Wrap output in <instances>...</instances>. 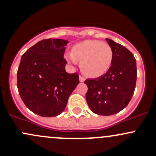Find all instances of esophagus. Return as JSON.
I'll return each mask as SVG.
<instances>
[{
    "label": "esophagus",
    "instance_id": "1",
    "mask_svg": "<svg viewBox=\"0 0 156 156\" xmlns=\"http://www.w3.org/2000/svg\"><path fill=\"white\" fill-rule=\"evenodd\" d=\"M85 77L84 76H80V82H82V83H83V82H84L85 81Z\"/></svg>",
    "mask_w": 156,
    "mask_h": 156
}]
</instances>
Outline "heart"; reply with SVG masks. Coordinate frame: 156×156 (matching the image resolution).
Returning a JSON list of instances; mask_svg holds the SVG:
<instances>
[{
	"mask_svg": "<svg viewBox=\"0 0 156 156\" xmlns=\"http://www.w3.org/2000/svg\"><path fill=\"white\" fill-rule=\"evenodd\" d=\"M67 58L73 64L81 62V70L90 77H98L106 73L112 66L113 49L108 43L98 40H85L72 48Z\"/></svg>",
	"mask_w": 156,
	"mask_h": 156,
	"instance_id": "obj_1",
	"label": "heart"
}]
</instances>
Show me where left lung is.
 <instances>
[{"instance_id":"1","label":"left lung","mask_w":156,"mask_h":156,"mask_svg":"<svg viewBox=\"0 0 156 156\" xmlns=\"http://www.w3.org/2000/svg\"><path fill=\"white\" fill-rule=\"evenodd\" d=\"M114 52L109 70L99 78L88 79L86 101L94 113L115 115L127 106L133 96L137 80L136 60L123 45L106 38Z\"/></svg>"}]
</instances>
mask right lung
<instances>
[{"mask_svg": "<svg viewBox=\"0 0 156 156\" xmlns=\"http://www.w3.org/2000/svg\"><path fill=\"white\" fill-rule=\"evenodd\" d=\"M68 41L47 38L22 55L17 72V87L21 100L33 113L55 117L66 107L68 98L80 83L79 74L68 73L63 57Z\"/></svg>", "mask_w": 156, "mask_h": 156, "instance_id": "1", "label": "right lung"}]
</instances>
